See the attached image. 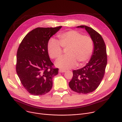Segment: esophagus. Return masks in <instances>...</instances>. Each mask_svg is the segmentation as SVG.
<instances>
[{
  "instance_id": "obj_1",
  "label": "esophagus",
  "mask_w": 122,
  "mask_h": 122,
  "mask_svg": "<svg viewBox=\"0 0 122 122\" xmlns=\"http://www.w3.org/2000/svg\"><path fill=\"white\" fill-rule=\"evenodd\" d=\"M65 72H66V71H65V70H62V69H59V73H64Z\"/></svg>"
}]
</instances>
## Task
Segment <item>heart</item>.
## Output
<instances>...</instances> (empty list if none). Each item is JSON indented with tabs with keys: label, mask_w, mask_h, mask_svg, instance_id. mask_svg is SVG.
I'll use <instances>...</instances> for the list:
<instances>
[{
	"label": "heart",
	"mask_w": 122,
	"mask_h": 122,
	"mask_svg": "<svg viewBox=\"0 0 122 122\" xmlns=\"http://www.w3.org/2000/svg\"><path fill=\"white\" fill-rule=\"evenodd\" d=\"M58 41L53 38L49 40L47 50L51 58L56 59L62 54V47L66 50V56L58 59L55 63L57 67L62 69L75 67L78 63L82 66L90 59L94 49L92 38L83 36L79 32L71 30L57 35Z\"/></svg>",
	"instance_id": "1"
}]
</instances>
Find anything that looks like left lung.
<instances>
[{
  "instance_id": "8db88e82",
  "label": "left lung",
  "mask_w": 122,
  "mask_h": 122,
  "mask_svg": "<svg viewBox=\"0 0 122 122\" xmlns=\"http://www.w3.org/2000/svg\"><path fill=\"white\" fill-rule=\"evenodd\" d=\"M76 27L85 29L93 41L94 49L86 65L73 71V78L69 85L76 92L86 94L94 91L103 79L107 63L106 47L103 38L97 31L84 25Z\"/></svg>"
}]
</instances>
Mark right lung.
<instances>
[{"instance_id":"1","label":"right lung","mask_w":122,"mask_h":122,"mask_svg":"<svg viewBox=\"0 0 122 122\" xmlns=\"http://www.w3.org/2000/svg\"><path fill=\"white\" fill-rule=\"evenodd\" d=\"M61 28H36L24 37L19 46L16 72L22 85L31 94L44 95L52 87V79L58 73V69L53 68L47 44Z\"/></svg>"}]
</instances>
